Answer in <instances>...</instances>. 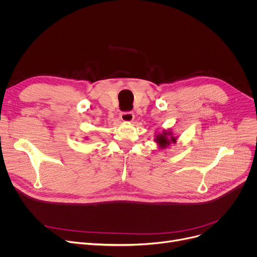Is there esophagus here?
Segmentation results:
<instances>
[{"label":"esophagus","mask_w":257,"mask_h":257,"mask_svg":"<svg viewBox=\"0 0 257 257\" xmlns=\"http://www.w3.org/2000/svg\"><path fill=\"white\" fill-rule=\"evenodd\" d=\"M120 119L123 121H126V123H130V121L133 120L134 118V113L131 111H126V112H120L119 114Z\"/></svg>","instance_id":"1"}]
</instances>
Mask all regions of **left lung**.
Wrapping results in <instances>:
<instances>
[{
    "label": "left lung",
    "instance_id": "8db88e82",
    "mask_svg": "<svg viewBox=\"0 0 257 257\" xmlns=\"http://www.w3.org/2000/svg\"><path fill=\"white\" fill-rule=\"evenodd\" d=\"M176 140L177 138H175L173 136V133L171 131H164L161 134H159V136L156 137L155 141L156 143L159 145L160 148H167L170 144H175L176 143Z\"/></svg>",
    "mask_w": 257,
    "mask_h": 257
}]
</instances>
